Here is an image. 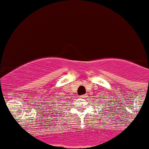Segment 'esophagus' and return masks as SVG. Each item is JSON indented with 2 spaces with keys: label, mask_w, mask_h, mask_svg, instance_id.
I'll return each mask as SVG.
<instances>
[{
  "label": "esophagus",
  "mask_w": 149,
  "mask_h": 149,
  "mask_svg": "<svg viewBox=\"0 0 149 149\" xmlns=\"http://www.w3.org/2000/svg\"><path fill=\"white\" fill-rule=\"evenodd\" d=\"M80 98H85V97H87V94H85V95H80Z\"/></svg>",
  "instance_id": "obj_1"
}]
</instances>
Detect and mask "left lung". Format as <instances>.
<instances>
[{
  "label": "left lung",
  "mask_w": 149,
  "mask_h": 149,
  "mask_svg": "<svg viewBox=\"0 0 149 149\" xmlns=\"http://www.w3.org/2000/svg\"><path fill=\"white\" fill-rule=\"evenodd\" d=\"M112 102H113V101H112ZM109 104H108V105H109ZM105 106H107V105H106V104H105ZM110 107H111V106H110ZM106 108H108V107H106ZM109 111H111V109H109Z\"/></svg>",
  "instance_id": "1"
}]
</instances>
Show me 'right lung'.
Masks as SVG:
<instances>
[{
    "label": "right lung",
    "mask_w": 149,
    "mask_h": 149,
    "mask_svg": "<svg viewBox=\"0 0 149 149\" xmlns=\"http://www.w3.org/2000/svg\"><path fill=\"white\" fill-rule=\"evenodd\" d=\"M54 103H55V101H53V104H52V105H51V106H54ZM51 106H49V107H51Z\"/></svg>",
    "instance_id": "1"
}]
</instances>
